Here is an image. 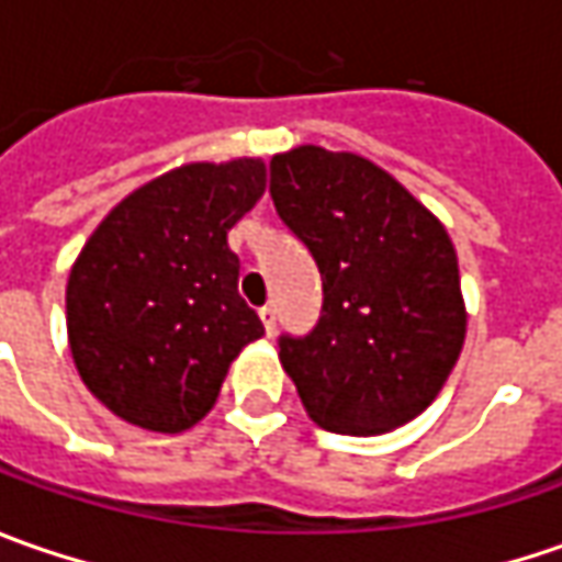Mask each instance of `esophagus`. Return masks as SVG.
<instances>
[{"instance_id":"1","label":"esophagus","mask_w":562,"mask_h":562,"mask_svg":"<svg viewBox=\"0 0 562 562\" xmlns=\"http://www.w3.org/2000/svg\"><path fill=\"white\" fill-rule=\"evenodd\" d=\"M259 318H262V325H266V335H274V322H278L274 306H262V310H259Z\"/></svg>"}]
</instances>
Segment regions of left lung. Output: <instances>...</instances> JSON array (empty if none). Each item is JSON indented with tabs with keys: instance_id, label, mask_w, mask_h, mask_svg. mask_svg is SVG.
Returning <instances> with one entry per match:
<instances>
[{
	"instance_id": "left-lung-1",
	"label": "left lung",
	"mask_w": 562,
	"mask_h": 562,
	"mask_svg": "<svg viewBox=\"0 0 562 562\" xmlns=\"http://www.w3.org/2000/svg\"><path fill=\"white\" fill-rule=\"evenodd\" d=\"M269 193L322 271L318 325L278 340L310 419L362 438L416 419L465 340L443 225L384 168L322 146L278 153Z\"/></svg>"
}]
</instances>
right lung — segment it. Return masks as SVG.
<instances>
[{
	"mask_svg": "<svg viewBox=\"0 0 562 562\" xmlns=\"http://www.w3.org/2000/svg\"><path fill=\"white\" fill-rule=\"evenodd\" d=\"M266 193V162H190L124 196L68 274L71 357L119 419L178 435L215 406L227 366L266 335L237 293L227 231Z\"/></svg>",
	"mask_w": 562,
	"mask_h": 562,
	"instance_id": "add662e5",
	"label": "right lung"
}]
</instances>
